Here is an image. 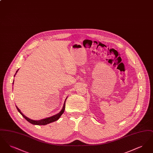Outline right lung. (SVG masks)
<instances>
[{"mask_svg":"<svg viewBox=\"0 0 153 153\" xmlns=\"http://www.w3.org/2000/svg\"><path fill=\"white\" fill-rule=\"evenodd\" d=\"M18 71L16 72V73H17ZM65 102H64V106H63V108L62 110L55 115L54 116H52V117H48V118H46V119H42V120H31L29 118H28L27 117L25 116L22 112H21L20 109H19L16 106V108L18 109V112L21 114L22 115V117H23L27 121H28L29 122H30V123L33 124H35V125H46V124H48L51 123H52L53 122H55L56 120H57L59 118V117H61L62 114L64 113V110H65Z\"/></svg>","mask_w":153,"mask_h":153,"instance_id":"right-lung-1","label":"right lung"}]
</instances>
